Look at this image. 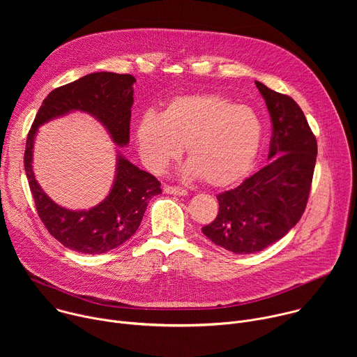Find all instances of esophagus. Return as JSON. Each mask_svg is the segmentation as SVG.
<instances>
[{
	"instance_id": "1",
	"label": "esophagus",
	"mask_w": 357,
	"mask_h": 357,
	"mask_svg": "<svg viewBox=\"0 0 357 357\" xmlns=\"http://www.w3.org/2000/svg\"><path fill=\"white\" fill-rule=\"evenodd\" d=\"M164 192L169 193V195H176V196H186L188 195L186 189L179 188V186H169V185L164 186Z\"/></svg>"
}]
</instances>
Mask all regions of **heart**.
Here are the masks:
<instances>
[{
    "label": "heart",
    "mask_w": 357,
    "mask_h": 357,
    "mask_svg": "<svg viewBox=\"0 0 357 357\" xmlns=\"http://www.w3.org/2000/svg\"><path fill=\"white\" fill-rule=\"evenodd\" d=\"M263 123L248 106H236L215 93L172 98L161 116L144 114L137 146L152 172H162L186 146L183 172L212 188H227L251 171L263 142Z\"/></svg>",
    "instance_id": "obj_1"
}]
</instances>
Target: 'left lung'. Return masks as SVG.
<instances>
[{"instance_id": "1", "label": "left lung", "mask_w": 357, "mask_h": 357, "mask_svg": "<svg viewBox=\"0 0 357 357\" xmlns=\"http://www.w3.org/2000/svg\"><path fill=\"white\" fill-rule=\"evenodd\" d=\"M266 100L273 135L268 164L237 188L219 193V213L202 231L236 254L261 251L301 219L311 190L318 145L301 107L256 82Z\"/></svg>"}]
</instances>
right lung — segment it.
<instances>
[{
  "label": "right lung",
  "instance_id": "1",
  "mask_svg": "<svg viewBox=\"0 0 357 357\" xmlns=\"http://www.w3.org/2000/svg\"><path fill=\"white\" fill-rule=\"evenodd\" d=\"M134 83L131 75L97 72L58 87L43 100L28 132L24 167L38 215L50 234L77 252L103 254L126 243L139 227L149 199L162 192L161 183L119 152L114 182L105 200L89 211L62 208L35 179V135L50 120L83 112L103 124L117 146H126L130 142Z\"/></svg>",
  "mask_w": 357,
  "mask_h": 357
}]
</instances>
